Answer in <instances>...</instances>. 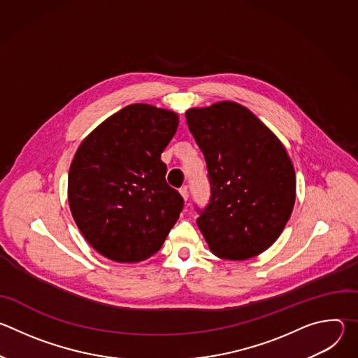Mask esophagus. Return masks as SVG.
Wrapping results in <instances>:
<instances>
[{
    "mask_svg": "<svg viewBox=\"0 0 358 358\" xmlns=\"http://www.w3.org/2000/svg\"><path fill=\"white\" fill-rule=\"evenodd\" d=\"M180 194H181V196L184 198V201L187 202V201H188V189H187V187L180 188Z\"/></svg>",
    "mask_w": 358,
    "mask_h": 358,
    "instance_id": "34e87169",
    "label": "esophagus"
}]
</instances>
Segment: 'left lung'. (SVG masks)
<instances>
[{
    "label": "left lung",
    "mask_w": 358,
    "mask_h": 358,
    "mask_svg": "<svg viewBox=\"0 0 358 358\" xmlns=\"http://www.w3.org/2000/svg\"><path fill=\"white\" fill-rule=\"evenodd\" d=\"M206 157L211 196L196 225L220 258L245 261L266 250L293 211L296 174L279 138L246 108L220 101L185 112Z\"/></svg>",
    "instance_id": "1"
}]
</instances>
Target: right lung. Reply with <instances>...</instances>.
<instances>
[{
    "instance_id": "1",
    "label": "right lung",
    "mask_w": 358,
    "mask_h": 358,
    "mask_svg": "<svg viewBox=\"0 0 358 358\" xmlns=\"http://www.w3.org/2000/svg\"><path fill=\"white\" fill-rule=\"evenodd\" d=\"M177 127V113L136 103L79 145L68 178L69 207L82 235L103 257L144 261L177 222L184 199L167 184L162 162Z\"/></svg>"
}]
</instances>
